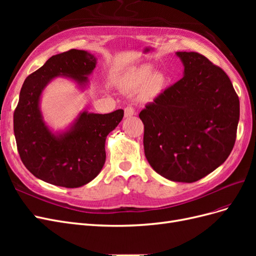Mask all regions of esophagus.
I'll return each mask as SVG.
<instances>
[{
	"mask_svg": "<svg viewBox=\"0 0 256 256\" xmlns=\"http://www.w3.org/2000/svg\"><path fill=\"white\" fill-rule=\"evenodd\" d=\"M136 115V110L134 109V106H128L125 108V118H130V116Z\"/></svg>",
	"mask_w": 256,
	"mask_h": 256,
	"instance_id": "34e87169",
	"label": "esophagus"
}]
</instances>
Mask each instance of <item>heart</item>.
Instances as JSON below:
<instances>
[{"mask_svg": "<svg viewBox=\"0 0 256 256\" xmlns=\"http://www.w3.org/2000/svg\"><path fill=\"white\" fill-rule=\"evenodd\" d=\"M150 65H141L129 70L122 78V85L126 90H134L143 84L141 94L144 98H150L160 90L164 85V76L152 72Z\"/></svg>", "mask_w": 256, "mask_h": 256, "instance_id": "heart-1", "label": "heart"}]
</instances>
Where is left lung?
I'll return each mask as SVG.
<instances>
[{
	"mask_svg": "<svg viewBox=\"0 0 256 256\" xmlns=\"http://www.w3.org/2000/svg\"><path fill=\"white\" fill-rule=\"evenodd\" d=\"M182 78L145 106L144 152L161 176L194 182L221 166L233 150L239 98L222 68L198 52H177Z\"/></svg>",
	"mask_w": 256,
	"mask_h": 256,
	"instance_id": "left-lung-1",
	"label": "left lung"
}]
</instances>
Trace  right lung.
<instances>
[{
	"label": "right lung",
	"mask_w": 256,
	"mask_h": 256,
	"mask_svg": "<svg viewBox=\"0 0 256 256\" xmlns=\"http://www.w3.org/2000/svg\"><path fill=\"white\" fill-rule=\"evenodd\" d=\"M92 54L72 49L51 56L28 76L14 112V132L23 164L35 177L65 188L86 184L100 173L106 161V136L124 118L122 109L108 114L83 112L67 132L56 136L42 122V92L58 76H70L80 85L96 67Z\"/></svg>",
	"instance_id": "right-lung-1"
}]
</instances>
